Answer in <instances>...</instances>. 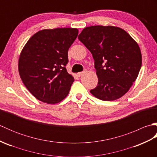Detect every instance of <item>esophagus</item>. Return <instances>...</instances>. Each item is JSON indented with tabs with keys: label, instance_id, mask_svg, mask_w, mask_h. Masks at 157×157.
Here are the masks:
<instances>
[{
	"label": "esophagus",
	"instance_id": "1",
	"mask_svg": "<svg viewBox=\"0 0 157 157\" xmlns=\"http://www.w3.org/2000/svg\"><path fill=\"white\" fill-rule=\"evenodd\" d=\"M84 73H85V71H82V72H79V73H77V75H78V77H80L82 75L84 74Z\"/></svg>",
	"mask_w": 157,
	"mask_h": 157
}]
</instances>
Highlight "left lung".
<instances>
[{
	"label": "left lung",
	"mask_w": 157,
	"mask_h": 157,
	"mask_svg": "<svg viewBox=\"0 0 157 157\" xmlns=\"http://www.w3.org/2000/svg\"><path fill=\"white\" fill-rule=\"evenodd\" d=\"M78 39L94 60L98 82L91 94L112 101L128 92L142 66L140 49L131 36L118 27L94 25L83 29Z\"/></svg>",
	"instance_id": "left-lung-1"
}]
</instances>
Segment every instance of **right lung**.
<instances>
[{
  "label": "right lung",
  "mask_w": 157,
  "mask_h": 157,
  "mask_svg": "<svg viewBox=\"0 0 157 157\" xmlns=\"http://www.w3.org/2000/svg\"><path fill=\"white\" fill-rule=\"evenodd\" d=\"M78 35L76 28L42 29L22 49L18 63L20 78L39 101L56 104L68 95L74 78L65 66L68 50Z\"/></svg>",
  "instance_id": "add662e5"
}]
</instances>
